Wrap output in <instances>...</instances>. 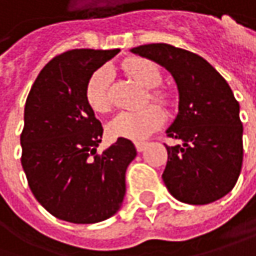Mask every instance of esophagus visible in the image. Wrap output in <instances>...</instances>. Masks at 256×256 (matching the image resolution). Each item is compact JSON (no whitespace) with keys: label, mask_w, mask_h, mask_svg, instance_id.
<instances>
[{"label":"esophagus","mask_w":256,"mask_h":256,"mask_svg":"<svg viewBox=\"0 0 256 256\" xmlns=\"http://www.w3.org/2000/svg\"><path fill=\"white\" fill-rule=\"evenodd\" d=\"M146 144H148V143L136 142L134 143V146H136V150H138V152H143V150H144V148H146Z\"/></svg>","instance_id":"esophagus-1"}]
</instances>
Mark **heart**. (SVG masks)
Returning a JSON list of instances; mask_svg holds the SVG:
<instances>
[{
	"label": "heart",
	"instance_id": "heart-1",
	"mask_svg": "<svg viewBox=\"0 0 256 256\" xmlns=\"http://www.w3.org/2000/svg\"><path fill=\"white\" fill-rule=\"evenodd\" d=\"M123 70L132 76L138 84L146 90L156 88L162 75L159 68L150 60L142 58H132L123 64ZM112 80V72L108 68L97 69L86 82L85 98L88 106L96 113H106L110 108L108 86ZM152 98L162 101L164 98L159 92H154ZM164 123V113L156 106H148L136 112H122L107 124V133L113 139H128V140H143L150 133Z\"/></svg>",
	"mask_w": 256,
	"mask_h": 256
}]
</instances>
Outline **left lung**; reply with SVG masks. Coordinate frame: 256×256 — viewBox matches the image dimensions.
<instances>
[{
    "label": "left lung",
    "instance_id": "obj_1",
    "mask_svg": "<svg viewBox=\"0 0 256 256\" xmlns=\"http://www.w3.org/2000/svg\"><path fill=\"white\" fill-rule=\"evenodd\" d=\"M130 52L156 62L178 88V114L166 134L181 144L166 146L162 180L176 200L208 204L234 187L244 159L239 102L226 80L206 59L166 43Z\"/></svg>",
    "mask_w": 256,
    "mask_h": 256
}]
</instances>
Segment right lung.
<instances>
[{"mask_svg": "<svg viewBox=\"0 0 256 256\" xmlns=\"http://www.w3.org/2000/svg\"><path fill=\"white\" fill-rule=\"evenodd\" d=\"M118 52L74 49L53 58L26 101L22 165L38 203L65 222H102L124 200L126 170L136 148L117 139L97 154L102 126L85 98L91 75Z\"/></svg>", "mask_w": 256, "mask_h": 256, "instance_id": "1", "label": "right lung"}]
</instances>
